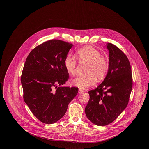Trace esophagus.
Listing matches in <instances>:
<instances>
[{
	"label": "esophagus",
	"mask_w": 149,
	"mask_h": 149,
	"mask_svg": "<svg viewBox=\"0 0 149 149\" xmlns=\"http://www.w3.org/2000/svg\"><path fill=\"white\" fill-rule=\"evenodd\" d=\"M84 92V91L83 90V89H79V93H81Z\"/></svg>",
	"instance_id": "obj_1"
}]
</instances>
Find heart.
I'll return each mask as SVG.
<instances>
[{
	"label": "heart",
	"instance_id": "obj_1",
	"mask_svg": "<svg viewBox=\"0 0 149 149\" xmlns=\"http://www.w3.org/2000/svg\"><path fill=\"white\" fill-rule=\"evenodd\" d=\"M79 60L88 64L84 76H79L71 80V84L79 89H84L95 84L97 78H102L106 74L108 64L106 58L101 56L98 50L91 46H86L77 51ZM64 65L67 72L70 75L76 73L77 61L75 57L71 55H67Z\"/></svg>",
	"mask_w": 149,
	"mask_h": 149
}]
</instances>
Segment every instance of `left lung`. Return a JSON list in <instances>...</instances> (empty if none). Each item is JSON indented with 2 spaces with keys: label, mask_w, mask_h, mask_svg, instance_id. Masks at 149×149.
Returning a JSON list of instances; mask_svg holds the SVG:
<instances>
[{
  "label": "left lung",
  "mask_w": 149,
  "mask_h": 149,
  "mask_svg": "<svg viewBox=\"0 0 149 149\" xmlns=\"http://www.w3.org/2000/svg\"><path fill=\"white\" fill-rule=\"evenodd\" d=\"M109 67L103 81L88 93L90 98L85 108L87 118L93 123L104 126L111 123L127 106L132 88V75L127 57L111 43Z\"/></svg>",
  "instance_id": "8db88e82"
}]
</instances>
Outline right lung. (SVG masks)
Segmentation results:
<instances>
[{
  "instance_id": "add662e5",
  "label": "right lung",
  "mask_w": 149,
  "mask_h": 149,
  "mask_svg": "<svg viewBox=\"0 0 149 149\" xmlns=\"http://www.w3.org/2000/svg\"><path fill=\"white\" fill-rule=\"evenodd\" d=\"M73 45L50 40L37 46L27 57L21 75L23 99L36 117L52 124L66 112L78 94L77 87L63 85L69 79L64 61ZM55 87V91L52 90Z\"/></svg>"
}]
</instances>
